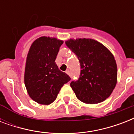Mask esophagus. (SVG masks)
<instances>
[{
  "label": "esophagus",
  "instance_id": "1",
  "mask_svg": "<svg viewBox=\"0 0 134 134\" xmlns=\"http://www.w3.org/2000/svg\"><path fill=\"white\" fill-rule=\"evenodd\" d=\"M66 74H67L68 76H71V74H70V71H69V70H67V71H66Z\"/></svg>",
  "mask_w": 134,
  "mask_h": 134
}]
</instances>
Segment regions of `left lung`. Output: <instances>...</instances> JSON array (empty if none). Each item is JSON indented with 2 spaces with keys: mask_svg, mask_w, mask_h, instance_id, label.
<instances>
[{
  "mask_svg": "<svg viewBox=\"0 0 134 134\" xmlns=\"http://www.w3.org/2000/svg\"><path fill=\"white\" fill-rule=\"evenodd\" d=\"M65 44L76 55L81 69L79 80L70 83L76 97L85 104L104 102L117 84L118 69L112 53L92 39H69Z\"/></svg>",
  "mask_w": 134,
  "mask_h": 134,
  "instance_id": "8db88e82",
  "label": "left lung"
}]
</instances>
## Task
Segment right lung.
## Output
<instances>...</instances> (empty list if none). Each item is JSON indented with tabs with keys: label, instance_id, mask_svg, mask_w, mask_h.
Segmentation results:
<instances>
[{
	"label": "right lung",
	"instance_id": "right-lung-1",
	"mask_svg": "<svg viewBox=\"0 0 134 134\" xmlns=\"http://www.w3.org/2000/svg\"><path fill=\"white\" fill-rule=\"evenodd\" d=\"M63 41L43 36L32 42L27 55L24 83L28 95L35 102L48 105L57 98L70 77L58 69L55 62Z\"/></svg>",
	"mask_w": 134,
	"mask_h": 134
}]
</instances>
